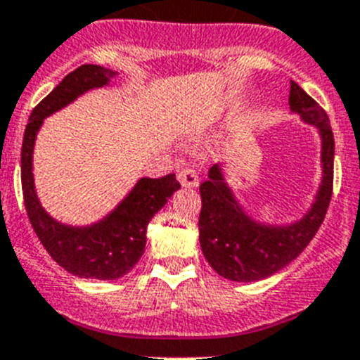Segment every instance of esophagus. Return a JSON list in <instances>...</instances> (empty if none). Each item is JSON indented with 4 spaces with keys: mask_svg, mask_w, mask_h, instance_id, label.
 Returning <instances> with one entry per match:
<instances>
[{
    "mask_svg": "<svg viewBox=\"0 0 360 360\" xmlns=\"http://www.w3.org/2000/svg\"><path fill=\"white\" fill-rule=\"evenodd\" d=\"M177 179H179L181 186H185V188H195V186H199V177L195 174V170H192V168L181 170L177 174Z\"/></svg>",
    "mask_w": 360,
    "mask_h": 360,
    "instance_id": "esophagus-1",
    "label": "esophagus"
}]
</instances>
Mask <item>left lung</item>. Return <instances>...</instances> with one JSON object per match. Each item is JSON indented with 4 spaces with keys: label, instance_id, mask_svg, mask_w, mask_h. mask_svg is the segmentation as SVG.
<instances>
[{
    "label": "left lung",
    "instance_id": "1",
    "mask_svg": "<svg viewBox=\"0 0 360 360\" xmlns=\"http://www.w3.org/2000/svg\"><path fill=\"white\" fill-rule=\"evenodd\" d=\"M289 110L304 124L315 126L320 137L322 177L313 203L302 217L289 223L262 221L240 203L229 185L221 162L208 170V179L199 186V243L210 267L232 282H258L273 276L309 245L328 212L333 190L335 141L326 111L291 80Z\"/></svg>",
    "mask_w": 360,
    "mask_h": 360
}]
</instances>
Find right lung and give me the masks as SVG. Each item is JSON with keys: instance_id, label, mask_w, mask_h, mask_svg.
I'll return each mask as SVG.
<instances>
[{"instance_id": "right-lung-1", "label": "right lung", "mask_w": 360, "mask_h": 360, "mask_svg": "<svg viewBox=\"0 0 360 360\" xmlns=\"http://www.w3.org/2000/svg\"><path fill=\"white\" fill-rule=\"evenodd\" d=\"M117 75V71L91 63L69 72L32 110L21 146V186L32 229L51 258L80 278L117 280L131 271L144 255L148 223L181 188L175 174L159 179L141 177L111 212L89 225L62 223L41 207L32 174L36 135L41 124L84 93L110 86Z\"/></svg>"}]
</instances>
